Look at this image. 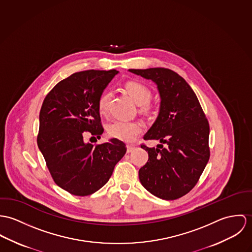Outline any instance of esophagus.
<instances>
[{"instance_id": "34e87169", "label": "esophagus", "mask_w": 252, "mask_h": 252, "mask_svg": "<svg viewBox=\"0 0 252 252\" xmlns=\"http://www.w3.org/2000/svg\"><path fill=\"white\" fill-rule=\"evenodd\" d=\"M134 149H135L134 146H131V145H127V146H126V152H127V153H131Z\"/></svg>"}]
</instances>
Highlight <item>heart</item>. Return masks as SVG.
Returning a JSON list of instances; mask_svg holds the SVG:
<instances>
[{
  "mask_svg": "<svg viewBox=\"0 0 252 252\" xmlns=\"http://www.w3.org/2000/svg\"><path fill=\"white\" fill-rule=\"evenodd\" d=\"M125 89L132 100L140 106L146 105L150 102L152 97L151 90L140 82L130 81L127 82ZM111 94L108 92L103 93L97 102L98 111L105 113L110 100ZM143 131V125L139 122H125L115 121L108 126V134L115 139L121 140L126 143L133 142Z\"/></svg>",
  "mask_w": 252,
  "mask_h": 252,
  "instance_id": "obj_1",
  "label": "heart"
}]
</instances>
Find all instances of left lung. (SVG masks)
<instances>
[{
	"label": "left lung",
	"mask_w": 252,
	"mask_h": 252,
	"mask_svg": "<svg viewBox=\"0 0 252 252\" xmlns=\"http://www.w3.org/2000/svg\"><path fill=\"white\" fill-rule=\"evenodd\" d=\"M151 79L160 96L158 116L144 140H158L157 148L141 145L149 155L140 168L142 186L152 194L175 200L195 187L210 158V126L195 93L175 71L164 67L128 69Z\"/></svg>",
	"instance_id": "1"
}]
</instances>
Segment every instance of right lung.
<instances>
[{"mask_svg": "<svg viewBox=\"0 0 252 252\" xmlns=\"http://www.w3.org/2000/svg\"><path fill=\"white\" fill-rule=\"evenodd\" d=\"M118 72L91 69L73 73L43 100L37 146L57 186L70 194L91 195L101 189L126 152L121 140L93 145L83 138L85 131L98 139L103 133L97 102Z\"/></svg>", "mask_w": 252, "mask_h": 252, "instance_id": "1", "label": "right lung"}]
</instances>
